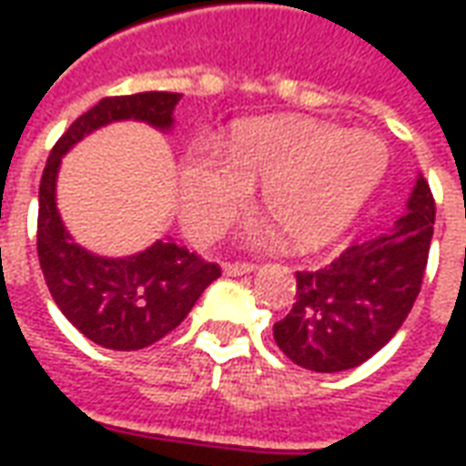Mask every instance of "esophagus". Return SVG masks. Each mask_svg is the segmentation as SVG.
<instances>
[{"label": "esophagus", "instance_id": "esophagus-1", "mask_svg": "<svg viewBox=\"0 0 466 466\" xmlns=\"http://www.w3.org/2000/svg\"><path fill=\"white\" fill-rule=\"evenodd\" d=\"M257 267L249 262H227L224 264V272L229 274V277H239V274H249L254 272Z\"/></svg>", "mask_w": 466, "mask_h": 466}]
</instances>
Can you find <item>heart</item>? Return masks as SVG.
Masks as SVG:
<instances>
[{"label": "heart", "instance_id": "obj_1", "mask_svg": "<svg viewBox=\"0 0 466 466\" xmlns=\"http://www.w3.org/2000/svg\"><path fill=\"white\" fill-rule=\"evenodd\" d=\"M387 169L384 144L364 132L282 116L242 127L222 154L194 149L182 162L179 197L187 227L219 232L262 182L259 212L297 249L327 244L357 217Z\"/></svg>", "mask_w": 466, "mask_h": 466}]
</instances>
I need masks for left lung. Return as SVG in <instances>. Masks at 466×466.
Here are the masks:
<instances>
[{
    "label": "left lung",
    "instance_id": "left-lung-1",
    "mask_svg": "<svg viewBox=\"0 0 466 466\" xmlns=\"http://www.w3.org/2000/svg\"><path fill=\"white\" fill-rule=\"evenodd\" d=\"M434 234V197L420 177L390 232L347 247L317 272H297L274 342L304 370L344 371L390 342L421 289Z\"/></svg>",
    "mask_w": 466,
    "mask_h": 466
}]
</instances>
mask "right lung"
<instances>
[{
	"mask_svg": "<svg viewBox=\"0 0 466 466\" xmlns=\"http://www.w3.org/2000/svg\"><path fill=\"white\" fill-rule=\"evenodd\" d=\"M179 99L182 95L177 92L105 96L56 139L42 172L36 254L45 282L66 319L86 339L106 350L132 351L162 339L182 324L222 269L172 239H159L149 249L124 259L89 254L72 242L59 219L56 169L69 147L116 119H142L157 129H169Z\"/></svg>",
	"mask_w": 466,
	"mask_h": 466,
	"instance_id": "1",
	"label": "right lung"
}]
</instances>
